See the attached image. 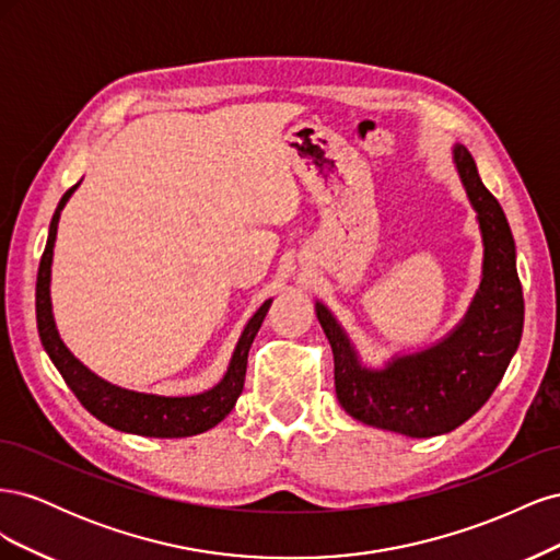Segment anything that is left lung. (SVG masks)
<instances>
[{
  "mask_svg": "<svg viewBox=\"0 0 560 560\" xmlns=\"http://www.w3.org/2000/svg\"><path fill=\"white\" fill-rule=\"evenodd\" d=\"M455 173L483 243L481 282L465 315L439 341L397 352L371 366L322 301L317 322L334 352L336 397L348 416L364 425L428 439L460 428L502 381L523 331V292L516 273V245L506 217L463 144L451 149Z\"/></svg>",
  "mask_w": 560,
  "mask_h": 560,
  "instance_id": "left-lung-1",
  "label": "left lung"
}]
</instances>
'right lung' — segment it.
I'll return each mask as SVG.
<instances>
[{
    "label": "right lung",
    "instance_id": "right-lung-1",
    "mask_svg": "<svg viewBox=\"0 0 560 560\" xmlns=\"http://www.w3.org/2000/svg\"><path fill=\"white\" fill-rule=\"evenodd\" d=\"M79 184L81 182H77L72 189L60 198L54 219H50L48 241H46V249L39 264V273H37V327H39V338L46 354L60 371L65 383L70 385L77 399L86 406L97 420H103L105 425L118 432L156 436V439H179V436H194V434L212 430L233 411L235 401H238L243 393L247 354L273 299L264 301L261 306L254 311V315L247 319V325L241 331L238 343L233 348L224 376L219 378V383H214L212 387L202 389V393H196V395L138 393V389L114 385L103 376H97L95 371H91L81 360H77L74 352L65 346L60 331L56 327L54 303H50V266H54V247H56L60 212L65 210L67 200H70L72 194L79 189Z\"/></svg>",
    "mask_w": 560,
    "mask_h": 560
}]
</instances>
